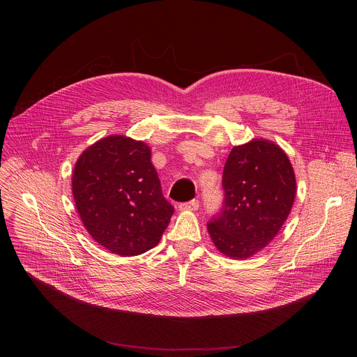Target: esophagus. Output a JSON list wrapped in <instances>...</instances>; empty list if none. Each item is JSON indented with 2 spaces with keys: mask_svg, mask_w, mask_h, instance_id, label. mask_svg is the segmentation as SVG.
<instances>
[{
  "mask_svg": "<svg viewBox=\"0 0 357 357\" xmlns=\"http://www.w3.org/2000/svg\"><path fill=\"white\" fill-rule=\"evenodd\" d=\"M199 209V200L193 199L190 202L186 203H181L179 205V211H197Z\"/></svg>",
  "mask_w": 357,
  "mask_h": 357,
  "instance_id": "obj_1",
  "label": "esophagus"
}]
</instances>
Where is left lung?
<instances>
[{
    "mask_svg": "<svg viewBox=\"0 0 357 357\" xmlns=\"http://www.w3.org/2000/svg\"><path fill=\"white\" fill-rule=\"evenodd\" d=\"M223 189L222 212L208 223V231L225 256L250 259L273 241L292 209L294 168L280 145L252 138L230 151Z\"/></svg>",
    "mask_w": 357,
    "mask_h": 357,
    "instance_id": "8db88e82",
    "label": "left lung"
}]
</instances>
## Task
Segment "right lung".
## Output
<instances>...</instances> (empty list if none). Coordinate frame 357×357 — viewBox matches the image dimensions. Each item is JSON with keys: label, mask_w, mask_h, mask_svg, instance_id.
<instances>
[{"label": "right lung", "mask_w": 357, "mask_h": 357, "mask_svg": "<svg viewBox=\"0 0 357 357\" xmlns=\"http://www.w3.org/2000/svg\"><path fill=\"white\" fill-rule=\"evenodd\" d=\"M72 192L93 240L123 257L155 247L174 215L151 162V148L126 135L105 137L82 152Z\"/></svg>", "instance_id": "add662e5"}]
</instances>
